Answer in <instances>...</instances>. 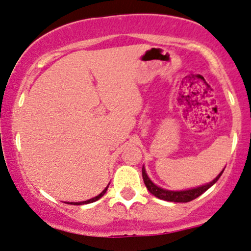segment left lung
<instances>
[{
	"label": "left lung",
	"instance_id": "8db88e82",
	"mask_svg": "<svg viewBox=\"0 0 251 251\" xmlns=\"http://www.w3.org/2000/svg\"><path fill=\"white\" fill-rule=\"evenodd\" d=\"M223 172L217 176L216 178L214 179L213 182L210 183L202 185V187L195 188V189H190V190H184V191H170V190H164L162 188L157 187L150 181V178L148 177V175L146 174V170H144V167L142 168V177L144 181V184H146L147 189H148L152 195L158 197L160 200H164V201L168 202H181V203H185V202H190L193 200L197 199L199 196H201L204 191H207L211 185L215 184L217 182V179L221 177Z\"/></svg>",
	"mask_w": 251,
	"mask_h": 251
}]
</instances>
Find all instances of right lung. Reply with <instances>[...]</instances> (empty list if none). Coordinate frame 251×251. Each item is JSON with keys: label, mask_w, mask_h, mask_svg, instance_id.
I'll list each match as a JSON object with an SVG mask.
<instances>
[{"label": "right lung", "mask_w": 251, "mask_h": 251, "mask_svg": "<svg viewBox=\"0 0 251 251\" xmlns=\"http://www.w3.org/2000/svg\"><path fill=\"white\" fill-rule=\"evenodd\" d=\"M107 189H108V187L105 188L104 190L102 191L101 194H100V195H97L96 197H94V199H90V200H88V201H84V202H72V203H68V204H74V205H81V204H88V203H93V202H95V201H97V200L99 199H101V197L104 195L105 194V191H107Z\"/></svg>", "instance_id": "1"}]
</instances>
